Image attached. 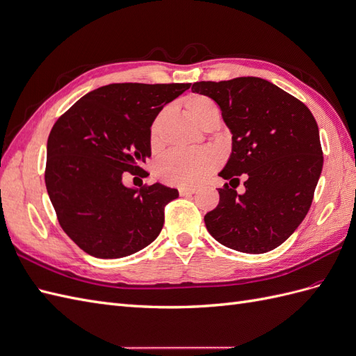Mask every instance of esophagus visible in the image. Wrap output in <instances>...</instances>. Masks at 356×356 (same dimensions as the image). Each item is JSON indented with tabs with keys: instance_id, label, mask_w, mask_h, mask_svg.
Listing matches in <instances>:
<instances>
[{
	"instance_id": "1",
	"label": "esophagus",
	"mask_w": 356,
	"mask_h": 356,
	"mask_svg": "<svg viewBox=\"0 0 356 356\" xmlns=\"http://www.w3.org/2000/svg\"><path fill=\"white\" fill-rule=\"evenodd\" d=\"M179 195L181 196H188V195H195L196 188L195 187H179Z\"/></svg>"
}]
</instances>
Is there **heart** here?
I'll return each mask as SVG.
<instances>
[{
    "label": "heart",
    "mask_w": 356,
    "mask_h": 356,
    "mask_svg": "<svg viewBox=\"0 0 356 356\" xmlns=\"http://www.w3.org/2000/svg\"><path fill=\"white\" fill-rule=\"evenodd\" d=\"M187 115L197 126H202L208 118L218 115L220 111L215 102L203 95H191L184 102ZM160 117L149 132V143L153 148H159L160 139ZM221 157L215 149H197V152H170L161 159L156 166L157 177L174 186H196L207 178L220 165Z\"/></svg>",
    "instance_id": "1"
}]
</instances>
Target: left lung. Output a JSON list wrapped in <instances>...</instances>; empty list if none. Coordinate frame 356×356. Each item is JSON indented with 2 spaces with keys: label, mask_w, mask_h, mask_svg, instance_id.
Listing matches in <instances>:
<instances>
[{
  "label": "left lung",
  "mask_w": 356,
  "mask_h": 356,
  "mask_svg": "<svg viewBox=\"0 0 356 356\" xmlns=\"http://www.w3.org/2000/svg\"><path fill=\"white\" fill-rule=\"evenodd\" d=\"M191 90L218 104L232 132L220 203L204 215L215 241L246 254L284 243L305 220L324 165L319 129L307 106L258 77L197 81ZM245 177V193L235 191Z\"/></svg>",
  "instance_id": "obj_1"
}]
</instances>
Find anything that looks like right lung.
<instances>
[{
	"mask_svg": "<svg viewBox=\"0 0 356 356\" xmlns=\"http://www.w3.org/2000/svg\"><path fill=\"white\" fill-rule=\"evenodd\" d=\"M190 83H114L62 114L47 139L46 187L62 230L96 258H122L152 243L178 190L123 184L152 156L149 132L161 108Z\"/></svg>",
	"mask_w": 356,
	"mask_h": 356,
	"instance_id": "obj_1",
	"label": "right lung"
}]
</instances>
